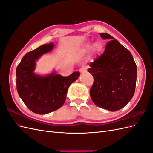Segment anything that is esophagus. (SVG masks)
Masks as SVG:
<instances>
[{"label": "esophagus", "mask_w": 153, "mask_h": 153, "mask_svg": "<svg viewBox=\"0 0 153 153\" xmlns=\"http://www.w3.org/2000/svg\"><path fill=\"white\" fill-rule=\"evenodd\" d=\"M79 71H80L81 73H85V72H87V70H86V68H81L79 70Z\"/></svg>", "instance_id": "esophagus-1"}]
</instances>
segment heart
Masks as SVG:
<instances>
[{"label":"heart","mask_w":153,"mask_h":153,"mask_svg":"<svg viewBox=\"0 0 153 153\" xmlns=\"http://www.w3.org/2000/svg\"><path fill=\"white\" fill-rule=\"evenodd\" d=\"M98 44H96L95 46H94V48L96 49H98ZM84 53H85V49H79V52H78V53H79V55H83Z\"/></svg>","instance_id":"b5f03b06"}]
</instances>
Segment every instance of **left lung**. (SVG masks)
Returning a JSON list of instances; mask_svg holds the SVG:
<instances>
[{"mask_svg": "<svg viewBox=\"0 0 153 153\" xmlns=\"http://www.w3.org/2000/svg\"><path fill=\"white\" fill-rule=\"evenodd\" d=\"M109 40L104 53L89 65L88 72L94 77L90 95L98 107L115 111L132 98L136 85L137 66L131 53L115 38L100 33Z\"/></svg>", "mask_w": 153, "mask_h": 153, "instance_id": "obj_1", "label": "left lung"}]
</instances>
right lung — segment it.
<instances>
[{
    "label": "right lung",
    "mask_w": 153,
    "mask_h": 153,
    "mask_svg": "<svg viewBox=\"0 0 153 153\" xmlns=\"http://www.w3.org/2000/svg\"><path fill=\"white\" fill-rule=\"evenodd\" d=\"M54 45L51 42L27 53L16 69L17 93L27 108L37 114H48L61 107L70 85L80 76L77 72L65 77L55 70L45 75L34 72L37 60L52 51Z\"/></svg>",
    "instance_id": "right-lung-1"
}]
</instances>
